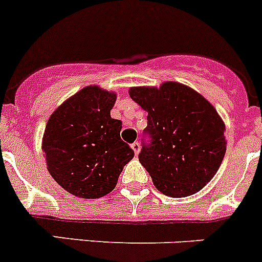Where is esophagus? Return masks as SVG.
<instances>
[{"label":"esophagus","mask_w":262,"mask_h":262,"mask_svg":"<svg viewBox=\"0 0 262 262\" xmlns=\"http://www.w3.org/2000/svg\"><path fill=\"white\" fill-rule=\"evenodd\" d=\"M131 149H133L134 153H135L136 156H138L139 151H140V144H139L138 141H135V143H134V144H131Z\"/></svg>","instance_id":"obj_1"}]
</instances>
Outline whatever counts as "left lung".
<instances>
[{
	"mask_svg": "<svg viewBox=\"0 0 262 262\" xmlns=\"http://www.w3.org/2000/svg\"><path fill=\"white\" fill-rule=\"evenodd\" d=\"M128 94L148 112L151 144L144 146L139 161L154 186L172 198L198 193L217 172L226 151L225 123L217 111L195 90L173 81L131 87Z\"/></svg>",
	"mask_w": 262,
	"mask_h": 262,
	"instance_id": "obj_1",
	"label": "left lung"
}]
</instances>
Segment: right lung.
Returning <instances> with one entry per match:
<instances>
[{"label": "right lung", "instance_id": "1", "mask_svg": "<svg viewBox=\"0 0 262 262\" xmlns=\"http://www.w3.org/2000/svg\"><path fill=\"white\" fill-rule=\"evenodd\" d=\"M114 91L86 86L52 112L42 138L47 171L73 195L96 199L116 188L134 150L121 140L122 122L111 117Z\"/></svg>", "mask_w": 262, "mask_h": 262}]
</instances>
